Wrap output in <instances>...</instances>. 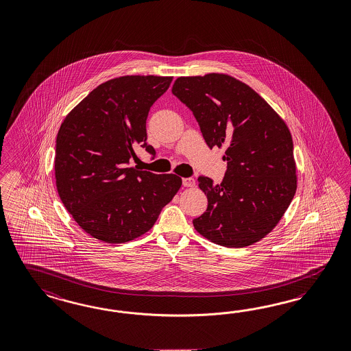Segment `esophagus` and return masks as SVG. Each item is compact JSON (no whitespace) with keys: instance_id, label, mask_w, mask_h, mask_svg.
<instances>
[{"instance_id":"esophagus-1","label":"esophagus","mask_w":351,"mask_h":351,"mask_svg":"<svg viewBox=\"0 0 351 351\" xmlns=\"http://www.w3.org/2000/svg\"><path fill=\"white\" fill-rule=\"evenodd\" d=\"M182 182H183V186H184V187H193V186H195V180H193L192 177H189V178H183Z\"/></svg>"}]
</instances>
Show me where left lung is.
I'll return each instance as SVG.
<instances>
[{
    "instance_id": "8db88e82",
    "label": "left lung",
    "mask_w": 351,
    "mask_h": 351,
    "mask_svg": "<svg viewBox=\"0 0 351 351\" xmlns=\"http://www.w3.org/2000/svg\"><path fill=\"white\" fill-rule=\"evenodd\" d=\"M171 92L192 112L206 145L226 146L221 184L200 176L208 209L193 219L205 239L245 247L271 232L296 192L290 130L255 90L240 80L210 73L180 77Z\"/></svg>"
}]
</instances>
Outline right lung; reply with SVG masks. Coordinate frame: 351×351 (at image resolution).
<instances>
[{
	"instance_id": "1",
	"label": "right lung",
	"mask_w": 351,
	"mask_h": 351,
	"mask_svg": "<svg viewBox=\"0 0 351 351\" xmlns=\"http://www.w3.org/2000/svg\"><path fill=\"white\" fill-rule=\"evenodd\" d=\"M173 77L125 75L108 80L66 115L56 137L55 178L61 201L92 237L134 240L152 228L182 186L176 174L130 168L137 145H149L146 119Z\"/></svg>"
}]
</instances>
